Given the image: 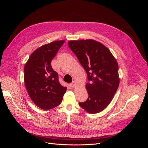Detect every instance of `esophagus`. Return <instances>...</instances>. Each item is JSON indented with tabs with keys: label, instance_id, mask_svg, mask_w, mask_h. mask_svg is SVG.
I'll list each match as a JSON object with an SVG mask.
<instances>
[{
	"label": "esophagus",
	"instance_id": "34e87169",
	"mask_svg": "<svg viewBox=\"0 0 148 148\" xmlns=\"http://www.w3.org/2000/svg\"><path fill=\"white\" fill-rule=\"evenodd\" d=\"M76 85H77V82H76L75 81H73L70 83V86L72 88H75L76 86Z\"/></svg>",
	"mask_w": 148,
	"mask_h": 148
}]
</instances>
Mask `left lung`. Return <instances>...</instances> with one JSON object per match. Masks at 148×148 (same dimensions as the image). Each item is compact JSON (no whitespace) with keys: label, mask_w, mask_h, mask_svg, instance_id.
<instances>
[{"label":"left lung","mask_w":148,"mask_h":148,"mask_svg":"<svg viewBox=\"0 0 148 148\" xmlns=\"http://www.w3.org/2000/svg\"><path fill=\"white\" fill-rule=\"evenodd\" d=\"M88 76L89 97L80 107L89 114L101 112L109 106L120 83L119 65L109 49L93 39L68 42Z\"/></svg>","instance_id":"obj_1"}]
</instances>
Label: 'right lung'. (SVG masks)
<instances>
[{
    "mask_svg": "<svg viewBox=\"0 0 148 148\" xmlns=\"http://www.w3.org/2000/svg\"><path fill=\"white\" fill-rule=\"evenodd\" d=\"M65 42L55 41L39 47L31 53L24 67L25 85L34 104L43 110L60 104L66 88L59 81V75L51 66V61Z\"/></svg>",
    "mask_w": 148,
    "mask_h": 148,
    "instance_id": "add662e5",
    "label": "right lung"
}]
</instances>
